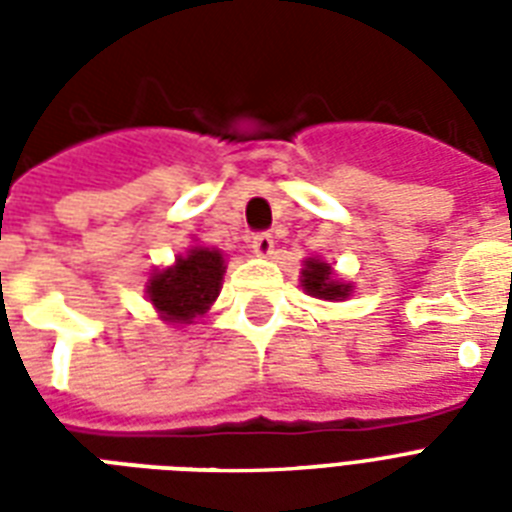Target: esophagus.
<instances>
[{
    "mask_svg": "<svg viewBox=\"0 0 512 512\" xmlns=\"http://www.w3.org/2000/svg\"><path fill=\"white\" fill-rule=\"evenodd\" d=\"M252 249H255V255L268 257L273 252V236L268 231H260L252 236Z\"/></svg>",
    "mask_w": 512,
    "mask_h": 512,
    "instance_id": "1",
    "label": "esophagus"
}]
</instances>
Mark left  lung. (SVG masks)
Segmentation results:
<instances>
[{
    "instance_id": "1",
    "label": "left lung",
    "mask_w": 512,
    "mask_h": 512,
    "mask_svg": "<svg viewBox=\"0 0 512 512\" xmlns=\"http://www.w3.org/2000/svg\"><path fill=\"white\" fill-rule=\"evenodd\" d=\"M303 287L308 295L321 297V300H337V297H345L350 292L348 284L332 279V268L327 263H319V260H305Z\"/></svg>"
}]
</instances>
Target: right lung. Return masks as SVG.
Wrapping results in <instances>:
<instances>
[{"label":"right lung","instance_id":"add662e5","mask_svg":"<svg viewBox=\"0 0 512 512\" xmlns=\"http://www.w3.org/2000/svg\"><path fill=\"white\" fill-rule=\"evenodd\" d=\"M223 255L215 249H191L188 257H177L167 271H159L148 281V297L167 321L188 324L193 316L207 313L215 303L223 279Z\"/></svg>","mask_w":512,"mask_h":512}]
</instances>
